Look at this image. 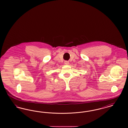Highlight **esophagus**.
<instances>
[{
    "label": "esophagus",
    "mask_w": 128,
    "mask_h": 128,
    "mask_svg": "<svg viewBox=\"0 0 128 128\" xmlns=\"http://www.w3.org/2000/svg\"><path fill=\"white\" fill-rule=\"evenodd\" d=\"M65 64L66 65H68V64H69V62H68V61H65Z\"/></svg>",
    "instance_id": "esophagus-1"
}]
</instances>
